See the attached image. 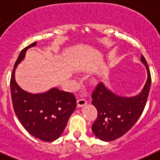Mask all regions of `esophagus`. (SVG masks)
Listing matches in <instances>:
<instances>
[{
  "mask_svg": "<svg viewBox=\"0 0 160 160\" xmlns=\"http://www.w3.org/2000/svg\"><path fill=\"white\" fill-rule=\"evenodd\" d=\"M87 103H88V101L85 99H78L77 101V105L78 107H82L83 105H85Z\"/></svg>",
  "mask_w": 160,
  "mask_h": 160,
  "instance_id": "obj_1",
  "label": "esophagus"
}]
</instances>
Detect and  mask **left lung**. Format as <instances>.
Listing matches in <instances>:
<instances>
[{
    "mask_svg": "<svg viewBox=\"0 0 160 160\" xmlns=\"http://www.w3.org/2000/svg\"><path fill=\"white\" fill-rule=\"evenodd\" d=\"M141 60L146 67L148 77L142 93L134 97H121L98 83L92 93V104L97 109V118L92 124V132L104 142H112L127 133L143 113L147 102L151 76L146 59Z\"/></svg>",
    "mask_w": 160,
    "mask_h": 160,
    "instance_id": "obj_1",
    "label": "left lung"
}]
</instances>
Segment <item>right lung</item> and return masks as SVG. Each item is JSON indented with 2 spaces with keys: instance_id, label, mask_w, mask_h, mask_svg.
I'll use <instances>...</instances> for the list:
<instances>
[{
  "instance_id": "add662e5",
  "label": "right lung",
  "mask_w": 160,
  "mask_h": 160,
  "mask_svg": "<svg viewBox=\"0 0 160 160\" xmlns=\"http://www.w3.org/2000/svg\"><path fill=\"white\" fill-rule=\"evenodd\" d=\"M33 42L21 51L10 78V94L14 113L27 132L43 142L58 139L74 111L77 101L71 92L53 88L42 94H32L19 88L14 79V70Z\"/></svg>"
}]
</instances>
